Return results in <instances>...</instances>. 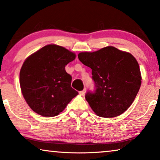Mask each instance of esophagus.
I'll list each match as a JSON object with an SVG mask.
<instances>
[{"mask_svg":"<svg viewBox=\"0 0 160 160\" xmlns=\"http://www.w3.org/2000/svg\"><path fill=\"white\" fill-rule=\"evenodd\" d=\"M85 92H86V89L84 88V89H83V90H82V91H80V92H79V94H80L81 95H84V94H85Z\"/></svg>","mask_w":160,"mask_h":160,"instance_id":"34e87169","label":"esophagus"}]
</instances>
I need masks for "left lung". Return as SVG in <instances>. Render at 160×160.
I'll return each instance as SVG.
<instances>
[{"label": "left lung", "mask_w": 160, "mask_h": 160, "mask_svg": "<svg viewBox=\"0 0 160 160\" xmlns=\"http://www.w3.org/2000/svg\"><path fill=\"white\" fill-rule=\"evenodd\" d=\"M78 58L92 69L94 92L85 98L100 117L123 113L132 103L141 84L139 65L132 54L107 47L94 52H81Z\"/></svg>", "instance_id": "left-lung-1"}]
</instances>
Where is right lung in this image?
<instances>
[{
  "mask_svg": "<svg viewBox=\"0 0 160 160\" xmlns=\"http://www.w3.org/2000/svg\"><path fill=\"white\" fill-rule=\"evenodd\" d=\"M75 54L55 44L47 45L26 59L19 73L22 93L34 112L55 117L78 92L71 86L65 67Z\"/></svg>",
  "mask_w": 160,
  "mask_h": 160,
  "instance_id": "obj_1",
  "label": "right lung"
}]
</instances>
